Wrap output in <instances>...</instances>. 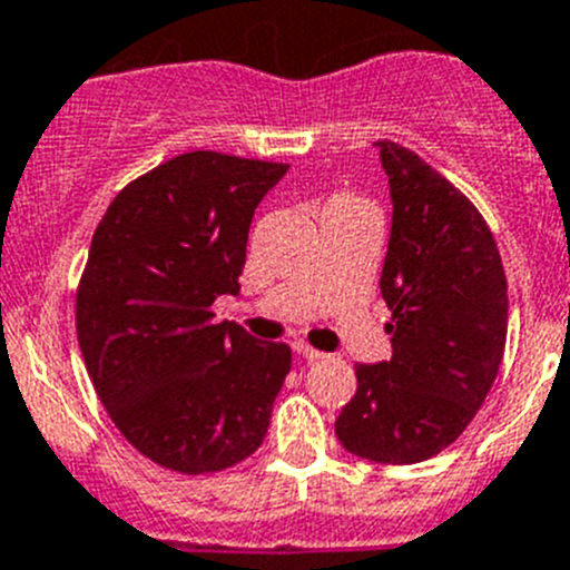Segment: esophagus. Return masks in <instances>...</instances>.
I'll list each match as a JSON object with an SVG mask.
<instances>
[{
	"label": "esophagus",
	"mask_w": 570,
	"mask_h": 570,
	"mask_svg": "<svg viewBox=\"0 0 570 570\" xmlns=\"http://www.w3.org/2000/svg\"><path fill=\"white\" fill-rule=\"evenodd\" d=\"M292 348H295V352L301 357H306V361H321V357H323V352H317V348L306 346V343H292Z\"/></svg>",
	"instance_id": "34e87169"
}]
</instances>
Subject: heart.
<instances>
[{
	"instance_id": "heart-1",
	"label": "heart",
	"mask_w": 570,
	"mask_h": 570,
	"mask_svg": "<svg viewBox=\"0 0 570 570\" xmlns=\"http://www.w3.org/2000/svg\"><path fill=\"white\" fill-rule=\"evenodd\" d=\"M337 202H352V198H337Z\"/></svg>"
}]
</instances>
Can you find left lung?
I'll return each instance as SVG.
<instances>
[{"label": "left lung", "mask_w": 570, "mask_h": 570, "mask_svg": "<svg viewBox=\"0 0 570 570\" xmlns=\"http://www.w3.org/2000/svg\"><path fill=\"white\" fill-rule=\"evenodd\" d=\"M377 150L392 196L381 275L392 357L357 363L335 434L357 458L409 465L454 443L483 406L505 348L509 284L474 204L406 147Z\"/></svg>", "instance_id": "8db88e82"}]
</instances>
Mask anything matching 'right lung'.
Wrapping results in <instances>:
<instances>
[{
    "mask_svg": "<svg viewBox=\"0 0 570 570\" xmlns=\"http://www.w3.org/2000/svg\"><path fill=\"white\" fill-rule=\"evenodd\" d=\"M286 170L184 153L127 184L96 227L81 357L116 429L164 469L222 471L264 443L292 348L215 321L213 304L240 292L255 207Z\"/></svg>",
    "mask_w": 570,
    "mask_h": 570,
    "instance_id": "obj_1",
    "label": "right lung"
}]
</instances>
